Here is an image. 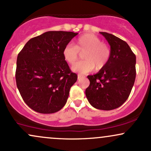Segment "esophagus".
<instances>
[{"instance_id":"34e87169","label":"esophagus","mask_w":151,"mask_h":151,"mask_svg":"<svg viewBox=\"0 0 151 151\" xmlns=\"http://www.w3.org/2000/svg\"><path fill=\"white\" fill-rule=\"evenodd\" d=\"M83 77V75H81V74H78V76H77V78H78V79H81V77Z\"/></svg>"}]
</instances>
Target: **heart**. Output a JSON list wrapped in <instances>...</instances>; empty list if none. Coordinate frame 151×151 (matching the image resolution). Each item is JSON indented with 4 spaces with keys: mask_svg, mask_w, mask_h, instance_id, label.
Here are the masks:
<instances>
[{
    "mask_svg": "<svg viewBox=\"0 0 151 151\" xmlns=\"http://www.w3.org/2000/svg\"><path fill=\"white\" fill-rule=\"evenodd\" d=\"M79 52H84V61L74 65L72 70L80 74L89 73L94 68L96 70H101L108 63L111 57V50L108 45L102 42L98 36L90 33L79 36L74 45H67L64 47L62 55L67 63L73 65L78 60Z\"/></svg>",
    "mask_w": 151,
    "mask_h": 151,
    "instance_id": "heart-1",
    "label": "heart"
}]
</instances>
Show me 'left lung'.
<instances>
[{
    "instance_id": "left-lung-1",
    "label": "left lung",
    "mask_w": 151,
    "mask_h": 151,
    "mask_svg": "<svg viewBox=\"0 0 151 151\" xmlns=\"http://www.w3.org/2000/svg\"><path fill=\"white\" fill-rule=\"evenodd\" d=\"M111 46V57L103 69L87 76L85 93L90 104L100 110H113L129 98L136 79V55L125 41L100 32Z\"/></svg>"
}]
</instances>
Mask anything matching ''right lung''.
Here are the masks:
<instances>
[{"label":"right lung","mask_w":151,"mask_h":151,"mask_svg":"<svg viewBox=\"0 0 151 151\" xmlns=\"http://www.w3.org/2000/svg\"><path fill=\"white\" fill-rule=\"evenodd\" d=\"M78 33L48 31L31 38L17 58L15 80L25 104L40 114L58 112L65 105L77 80L62 55Z\"/></svg>","instance_id":"add662e5"}]
</instances>
